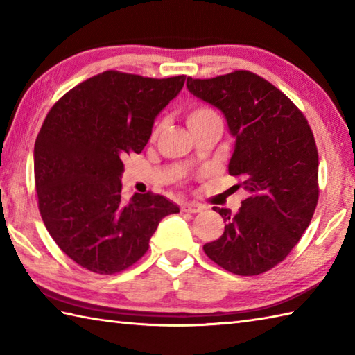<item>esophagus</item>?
Returning a JSON list of instances; mask_svg holds the SVG:
<instances>
[{
    "label": "esophagus",
    "instance_id": "obj_1",
    "mask_svg": "<svg viewBox=\"0 0 355 355\" xmlns=\"http://www.w3.org/2000/svg\"><path fill=\"white\" fill-rule=\"evenodd\" d=\"M182 209H183V212H187V214H198L202 209H205V206L197 205V202H184Z\"/></svg>",
    "mask_w": 355,
    "mask_h": 355
}]
</instances>
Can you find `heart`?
Returning a JSON list of instances; mask_svg holds the SVG:
<instances>
[{"label": "heart", "instance_id": "1", "mask_svg": "<svg viewBox=\"0 0 355 355\" xmlns=\"http://www.w3.org/2000/svg\"><path fill=\"white\" fill-rule=\"evenodd\" d=\"M215 122H221L223 120L220 117V114L209 105H192L187 111V125L192 130V128H198V126H205L209 123H215ZM160 130V125L155 128V132Z\"/></svg>", "mask_w": 355, "mask_h": 355}]
</instances>
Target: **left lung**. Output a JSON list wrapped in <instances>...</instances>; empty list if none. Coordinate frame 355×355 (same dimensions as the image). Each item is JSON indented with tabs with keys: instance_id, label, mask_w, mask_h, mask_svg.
Masks as SVG:
<instances>
[{
	"instance_id": "left-lung-1",
	"label": "left lung",
	"mask_w": 355,
	"mask_h": 355,
	"mask_svg": "<svg viewBox=\"0 0 355 355\" xmlns=\"http://www.w3.org/2000/svg\"><path fill=\"white\" fill-rule=\"evenodd\" d=\"M186 85L227 120L235 137L229 173L248 192L236 215L214 207L224 233L202 248L233 275L266 273L288 256L318 206L319 155L311 128L281 89L252 71L187 78Z\"/></svg>"
}]
</instances>
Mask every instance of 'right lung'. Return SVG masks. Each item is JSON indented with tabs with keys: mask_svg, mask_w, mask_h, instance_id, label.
Wrapping results in <instances>:
<instances>
[{
	"mask_svg": "<svg viewBox=\"0 0 355 355\" xmlns=\"http://www.w3.org/2000/svg\"><path fill=\"white\" fill-rule=\"evenodd\" d=\"M186 76L143 78L103 71L71 88L45 117L35 141L37 207L50 236L78 266L114 275L148 252L166 215L163 195L122 197L123 158L140 154L154 119Z\"/></svg>",
	"mask_w": 355,
	"mask_h": 355,
	"instance_id": "right-lung-1",
	"label": "right lung"
}]
</instances>
